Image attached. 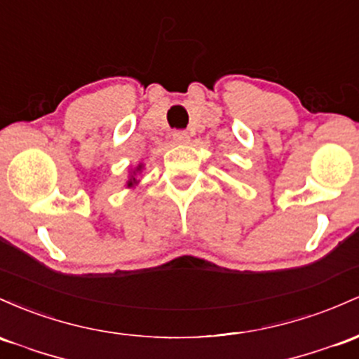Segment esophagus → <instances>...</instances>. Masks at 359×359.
<instances>
[{
	"instance_id": "obj_1",
	"label": "esophagus",
	"mask_w": 359,
	"mask_h": 359,
	"mask_svg": "<svg viewBox=\"0 0 359 359\" xmlns=\"http://www.w3.org/2000/svg\"><path fill=\"white\" fill-rule=\"evenodd\" d=\"M190 140V135L184 130H176L172 132V142L175 144H187Z\"/></svg>"
}]
</instances>
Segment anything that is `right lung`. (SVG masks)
Listing matches in <instances>:
<instances>
[{
  "instance_id": "right-lung-1",
  "label": "right lung",
  "mask_w": 359,
  "mask_h": 359,
  "mask_svg": "<svg viewBox=\"0 0 359 359\" xmlns=\"http://www.w3.org/2000/svg\"><path fill=\"white\" fill-rule=\"evenodd\" d=\"M139 171H142V164H139V166H137V168L134 169V171L130 172V180L127 181V188L135 187V184H137V178H135V176H137V172H139Z\"/></svg>"
}]
</instances>
